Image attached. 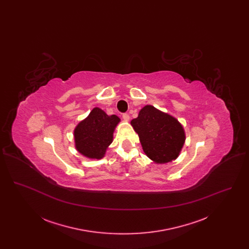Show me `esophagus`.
I'll return each instance as SVG.
<instances>
[{
	"instance_id": "obj_1",
	"label": "esophagus",
	"mask_w": 249,
	"mask_h": 249,
	"mask_svg": "<svg viewBox=\"0 0 249 249\" xmlns=\"http://www.w3.org/2000/svg\"><path fill=\"white\" fill-rule=\"evenodd\" d=\"M122 118H123V119H124L125 121H129V120H130L129 114H123V115H122Z\"/></svg>"
}]
</instances>
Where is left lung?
Masks as SVG:
<instances>
[{"mask_svg":"<svg viewBox=\"0 0 249 249\" xmlns=\"http://www.w3.org/2000/svg\"><path fill=\"white\" fill-rule=\"evenodd\" d=\"M138 133L142 150L156 163H167L178 158L186 135L181 123L152 106L142 107L130 121Z\"/></svg>","mask_w":249,"mask_h":249,"instance_id":"left-lung-1","label":"left lung"}]
</instances>
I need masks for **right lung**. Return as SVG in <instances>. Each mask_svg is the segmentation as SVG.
<instances>
[{
  "instance_id": "1",
  "label": "right lung",
  "mask_w": 249,
  "mask_h": 249,
  "mask_svg": "<svg viewBox=\"0 0 249 249\" xmlns=\"http://www.w3.org/2000/svg\"><path fill=\"white\" fill-rule=\"evenodd\" d=\"M119 121L116 115L108 116L101 108H93L73 130L76 150L89 159L104 158L113 142V133Z\"/></svg>"
}]
</instances>
